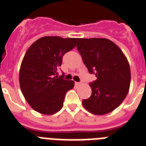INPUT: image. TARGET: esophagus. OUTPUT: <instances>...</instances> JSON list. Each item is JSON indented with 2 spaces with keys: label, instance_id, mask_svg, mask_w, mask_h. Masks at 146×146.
Wrapping results in <instances>:
<instances>
[{
  "label": "esophagus",
  "instance_id": "1",
  "mask_svg": "<svg viewBox=\"0 0 146 146\" xmlns=\"http://www.w3.org/2000/svg\"><path fill=\"white\" fill-rule=\"evenodd\" d=\"M75 85L76 86H80V83H79V82H75Z\"/></svg>",
  "mask_w": 146,
  "mask_h": 146
}]
</instances>
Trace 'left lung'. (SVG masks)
I'll list each match as a JSON object with an SVG mask.
<instances>
[{
  "mask_svg": "<svg viewBox=\"0 0 146 146\" xmlns=\"http://www.w3.org/2000/svg\"><path fill=\"white\" fill-rule=\"evenodd\" d=\"M77 48L90 74L92 95L83 100L85 109L104 115L117 108L129 91L131 69L126 56L112 41L104 38H78Z\"/></svg>",
  "mask_w": 146,
  "mask_h": 146,
  "instance_id": "left-lung-1",
  "label": "left lung"
}]
</instances>
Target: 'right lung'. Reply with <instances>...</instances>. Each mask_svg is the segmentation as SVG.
<instances>
[{"mask_svg":"<svg viewBox=\"0 0 146 146\" xmlns=\"http://www.w3.org/2000/svg\"><path fill=\"white\" fill-rule=\"evenodd\" d=\"M78 38L44 36L33 43L25 54L19 71L23 96L33 109L44 115L58 112L65 96L74 87L73 80L59 77L62 56L76 46Z\"/></svg>","mask_w":146,"mask_h":146,"instance_id":"right-lung-1","label":"right lung"}]
</instances>
